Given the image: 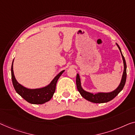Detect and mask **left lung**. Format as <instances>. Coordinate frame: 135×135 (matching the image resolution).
Instances as JSON below:
<instances>
[{
	"instance_id": "left-lung-1",
	"label": "left lung",
	"mask_w": 135,
	"mask_h": 135,
	"mask_svg": "<svg viewBox=\"0 0 135 135\" xmlns=\"http://www.w3.org/2000/svg\"><path fill=\"white\" fill-rule=\"evenodd\" d=\"M116 45L118 46V48H119V51L121 54L122 60H123L124 63V71L123 74H122V79L120 80V82L118 87L116 88L114 91L108 92V93H103V92H99L97 93H91L90 92L86 91L82 88L81 86V82H80V79L79 77V74H77L76 76V86H77L78 90L80 94L82 97L85 98L88 101H90L91 102H94V103H105V102H107L110 100H112L116 97V96L119 94V92L122 91L123 88L125 85L126 81V78H127V65L125 58H124L123 55H122L121 50L119 47V46L116 44Z\"/></svg>"
}]
</instances>
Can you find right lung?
Instances as JSON below:
<instances>
[{"mask_svg":"<svg viewBox=\"0 0 135 135\" xmlns=\"http://www.w3.org/2000/svg\"><path fill=\"white\" fill-rule=\"evenodd\" d=\"M13 61L11 65V79L16 91L22 98H23L24 99L30 104H42L49 101L55 93L56 83H57L58 79L65 70H62V71L60 72L51 80V82L45 87L40 88H35V89H30V88L23 87L16 79L13 71Z\"/></svg>","mask_w":135,"mask_h":135,"instance_id":"obj_1","label":"right lung"}]
</instances>
